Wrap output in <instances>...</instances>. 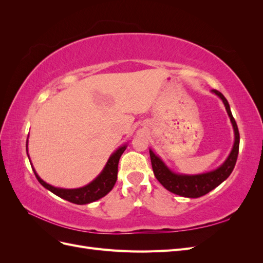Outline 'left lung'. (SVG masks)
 Here are the masks:
<instances>
[{"instance_id": "left-lung-1", "label": "left lung", "mask_w": 263, "mask_h": 263, "mask_svg": "<svg viewBox=\"0 0 263 263\" xmlns=\"http://www.w3.org/2000/svg\"><path fill=\"white\" fill-rule=\"evenodd\" d=\"M212 92L216 94L222 101V103H224L227 114L230 118V122L233 124V128L235 133L234 147L232 151H230V154L225 160V162L222 163L219 168L202 174H192V176H191V174H179L176 172H172L168 166L164 164L161 159L156 156L153 150L149 149L151 165H153L155 177L166 190L180 196L195 198L208 194L230 176V173L233 172L237 161L240 140L239 130H238L236 121L233 117L232 110H230L226 98L217 90H212Z\"/></svg>"}]
</instances>
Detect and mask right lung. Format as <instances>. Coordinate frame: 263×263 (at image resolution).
Here are the masks:
<instances>
[{
	"label": "right lung",
	"mask_w": 263,
	"mask_h": 263,
	"mask_svg": "<svg viewBox=\"0 0 263 263\" xmlns=\"http://www.w3.org/2000/svg\"><path fill=\"white\" fill-rule=\"evenodd\" d=\"M126 147L127 146L124 145L122 147H119L116 151H114L112 156L109 157L108 161L106 162L103 171L91 183H89V184L83 187H79V189L54 187L39 178L34 168L33 170L39 183H41V184L47 190H49L53 194L63 198V200H67L71 203H74L78 205L89 204L100 200V198H102L103 196H105L109 191L114 187L117 180V171H118L117 168H118L119 158H121V156L123 155ZM26 151H27V142H26Z\"/></svg>",
	"instance_id": "right-lung-1"
}]
</instances>
